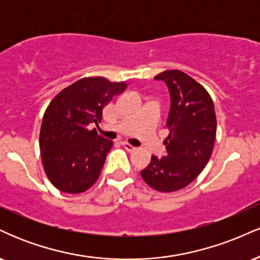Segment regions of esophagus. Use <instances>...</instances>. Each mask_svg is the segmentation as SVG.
Instances as JSON below:
<instances>
[{
    "mask_svg": "<svg viewBox=\"0 0 260 260\" xmlns=\"http://www.w3.org/2000/svg\"><path fill=\"white\" fill-rule=\"evenodd\" d=\"M122 145H123V148L126 149V150H128V151H134L137 149L136 147H133V145L128 144V143H126V142H122Z\"/></svg>",
    "mask_w": 260,
    "mask_h": 260,
    "instance_id": "34e87169",
    "label": "esophagus"
}]
</instances>
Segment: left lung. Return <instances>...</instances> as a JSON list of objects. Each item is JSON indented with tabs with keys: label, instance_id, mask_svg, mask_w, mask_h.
Instances as JSON below:
<instances>
[{
	"label": "left lung",
	"instance_id": "left-lung-1",
	"mask_svg": "<svg viewBox=\"0 0 260 260\" xmlns=\"http://www.w3.org/2000/svg\"><path fill=\"white\" fill-rule=\"evenodd\" d=\"M154 79L169 88L171 106L166 126V156L153 155L140 171L143 180L159 192L182 189L198 177L213 153L216 116L209 92L181 71H165Z\"/></svg>",
	"mask_w": 260,
	"mask_h": 260
}]
</instances>
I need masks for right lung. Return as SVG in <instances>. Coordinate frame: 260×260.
Returning a JSON list of instances; mask_svg holds the SVG:
<instances>
[{
  "label": "right lung",
  "instance_id": "obj_1",
  "mask_svg": "<svg viewBox=\"0 0 260 260\" xmlns=\"http://www.w3.org/2000/svg\"><path fill=\"white\" fill-rule=\"evenodd\" d=\"M126 86L103 77L83 78L47 106L40 129L41 160L45 174L61 192H85L99 178L112 140L89 126L101 122L104 107Z\"/></svg>",
  "mask_w": 260,
  "mask_h": 260
}]
</instances>
